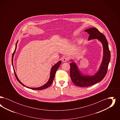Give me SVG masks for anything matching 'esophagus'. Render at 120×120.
Masks as SVG:
<instances>
[{"mask_svg":"<svg viewBox=\"0 0 120 120\" xmlns=\"http://www.w3.org/2000/svg\"><path fill=\"white\" fill-rule=\"evenodd\" d=\"M68 60V59L67 57H63L62 59L63 62H66Z\"/></svg>","mask_w":120,"mask_h":120,"instance_id":"esophagus-1","label":"esophagus"}]
</instances>
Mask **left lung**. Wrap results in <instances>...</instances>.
I'll return each mask as SVG.
<instances>
[{
	"mask_svg": "<svg viewBox=\"0 0 120 120\" xmlns=\"http://www.w3.org/2000/svg\"><path fill=\"white\" fill-rule=\"evenodd\" d=\"M90 34L88 40L98 39L103 46V57L102 63L95 74L90 75L83 74L79 70L76 63L71 60L70 76L72 82L79 87H88L95 85L101 81L107 73L109 63L110 61L111 54L109 49V44L104 34L94 27L90 28L85 30Z\"/></svg>",
	"mask_w": 120,
	"mask_h": 120,
	"instance_id": "obj_1",
	"label": "left lung"
}]
</instances>
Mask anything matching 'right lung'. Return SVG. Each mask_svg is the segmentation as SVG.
<instances>
[{
  "mask_svg": "<svg viewBox=\"0 0 120 120\" xmlns=\"http://www.w3.org/2000/svg\"><path fill=\"white\" fill-rule=\"evenodd\" d=\"M18 42V40H17V43L16 44V47H15V50L14 52H13V54H12V58H11V62H12V67H13V70H14V74H15V75L16 77V79L17 80V81L21 84L22 85V86H25L26 87V88H29V89H32V90H44V89H45L46 88H47L48 87H49V86H50L53 80V79L55 77V74H56V72L57 71V69L59 68L60 64H61V63L62 62L61 61H59L58 63H57L56 64H55L52 67V68H51V71H50V77H49V80L48 81V82L46 83L45 85H44V86H42L41 87H37V88H30V87H29L27 86H25L23 84H22L20 81V80L18 79V77H17V74L15 72V71L14 70V67H13V56H14V55L15 53V52L16 50V49H17V43Z\"/></svg>",
  "mask_w": 120,
  "mask_h": 120,
  "instance_id": "1",
  "label": "right lung"
}]
</instances>
